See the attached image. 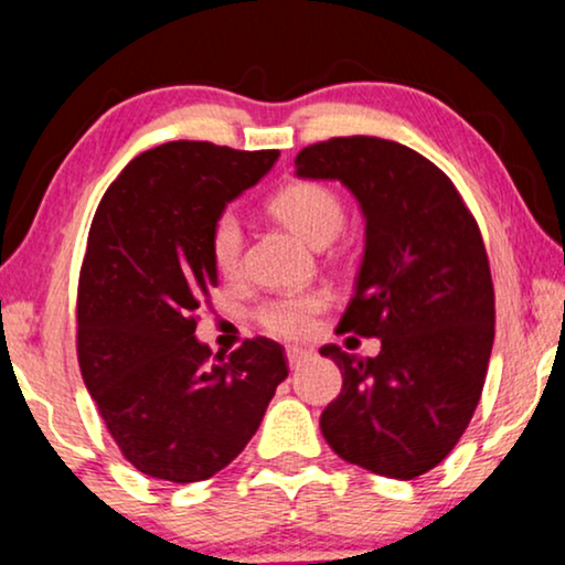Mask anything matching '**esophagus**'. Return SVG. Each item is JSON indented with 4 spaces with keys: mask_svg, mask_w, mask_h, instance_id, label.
<instances>
[{
    "mask_svg": "<svg viewBox=\"0 0 565 565\" xmlns=\"http://www.w3.org/2000/svg\"><path fill=\"white\" fill-rule=\"evenodd\" d=\"M285 356H288L290 369H298L303 361L311 359V351H303V348H288V353H285Z\"/></svg>",
    "mask_w": 565,
    "mask_h": 565,
    "instance_id": "esophagus-1",
    "label": "esophagus"
}]
</instances>
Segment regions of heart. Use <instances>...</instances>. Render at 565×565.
I'll list each match as a JSON object with an SVG mask.
<instances>
[{
  "label": "heart",
  "instance_id": "b5f03b06",
  "mask_svg": "<svg viewBox=\"0 0 565 565\" xmlns=\"http://www.w3.org/2000/svg\"><path fill=\"white\" fill-rule=\"evenodd\" d=\"M269 214L290 227L298 238L311 246H327L340 233L345 222L343 201L330 185L317 183V180H294L282 185L275 196L269 199ZM241 222L233 212H222L212 225L209 235V250H212L214 267L220 275L233 277L241 267ZM324 294H298L275 298L259 309V324L277 338H306L315 330L319 311L324 309Z\"/></svg>",
  "mask_w": 565,
  "mask_h": 565
}]
</instances>
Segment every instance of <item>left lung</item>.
<instances>
[{
	"label": "left lung",
	"instance_id": "obj_1",
	"mask_svg": "<svg viewBox=\"0 0 565 565\" xmlns=\"http://www.w3.org/2000/svg\"><path fill=\"white\" fill-rule=\"evenodd\" d=\"M296 175L340 180L356 196L366 246L338 330L382 340L374 359L338 345L319 351L343 374L319 419L324 440L372 475H427L469 427L495 340L477 220L440 167L385 138L306 146Z\"/></svg>",
	"mask_w": 565,
	"mask_h": 565
}]
</instances>
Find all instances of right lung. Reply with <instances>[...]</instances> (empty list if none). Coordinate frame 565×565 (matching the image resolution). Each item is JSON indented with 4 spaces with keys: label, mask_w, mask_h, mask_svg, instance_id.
<instances>
[{
    "label": "right lung",
    "mask_w": 565,
    "mask_h": 565,
    "mask_svg": "<svg viewBox=\"0 0 565 565\" xmlns=\"http://www.w3.org/2000/svg\"><path fill=\"white\" fill-rule=\"evenodd\" d=\"M280 151L170 141L138 154L107 188L78 280V364L122 456L146 477H214L256 435L288 377L280 343L230 356L199 343L196 315L217 288L214 220Z\"/></svg>",
    "instance_id": "add662e5"
}]
</instances>
